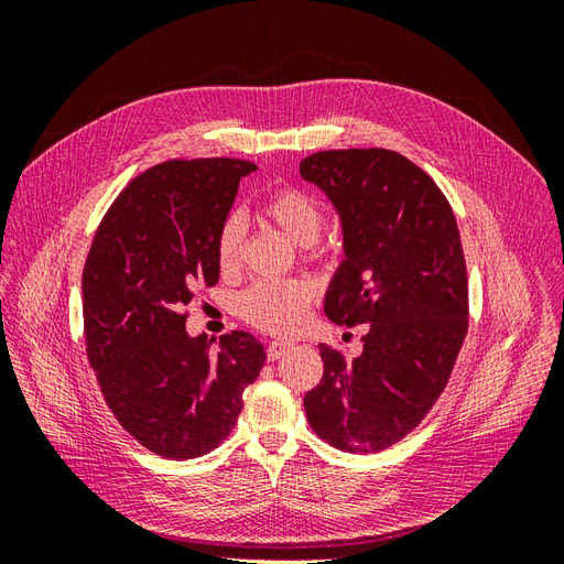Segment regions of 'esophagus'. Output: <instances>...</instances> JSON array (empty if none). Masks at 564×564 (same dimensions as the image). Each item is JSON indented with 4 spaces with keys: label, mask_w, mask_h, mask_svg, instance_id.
Listing matches in <instances>:
<instances>
[{
    "label": "esophagus",
    "mask_w": 564,
    "mask_h": 564,
    "mask_svg": "<svg viewBox=\"0 0 564 564\" xmlns=\"http://www.w3.org/2000/svg\"><path fill=\"white\" fill-rule=\"evenodd\" d=\"M292 348H294L292 340H272V344L268 346V360L278 362L280 357H284Z\"/></svg>",
    "instance_id": "esophagus-1"
}]
</instances>
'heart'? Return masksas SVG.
<instances>
[{
  "instance_id": "heart-1",
  "label": "heart",
  "mask_w": 564,
  "mask_h": 564,
  "mask_svg": "<svg viewBox=\"0 0 564 564\" xmlns=\"http://www.w3.org/2000/svg\"><path fill=\"white\" fill-rule=\"evenodd\" d=\"M261 216L299 247H311L319 237L324 224L319 202L308 193L299 191V187H282V191L272 193L261 204ZM242 218L232 214L218 230L216 253L220 265L232 268L237 263L242 251ZM311 305L313 289L305 282L263 280L251 284L242 294L240 313L253 327L270 334H292L308 319Z\"/></svg>"
}]
</instances>
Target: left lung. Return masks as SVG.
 Masks as SVG:
<instances>
[{
    "label": "left lung",
    "mask_w": 564,
    "mask_h": 564,
    "mask_svg": "<svg viewBox=\"0 0 564 564\" xmlns=\"http://www.w3.org/2000/svg\"><path fill=\"white\" fill-rule=\"evenodd\" d=\"M301 176L327 195L344 261L324 294L336 324H369L362 355L319 346L303 398L313 431L344 452H381L412 433L445 390L468 332L456 218L435 181L392 150H324Z\"/></svg>",
    "instance_id": "8db88e82"
}]
</instances>
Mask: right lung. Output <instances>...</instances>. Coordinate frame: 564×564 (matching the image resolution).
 <instances>
[{"label":"right lung","mask_w":564,"mask_h":564,"mask_svg":"<svg viewBox=\"0 0 564 564\" xmlns=\"http://www.w3.org/2000/svg\"><path fill=\"white\" fill-rule=\"evenodd\" d=\"M256 172L245 160L152 166L100 220L82 275L84 336L100 392L122 429L164 458H195L226 440L242 392L265 362L261 340L185 332L183 308L218 282V230Z\"/></svg>","instance_id":"1"}]
</instances>
